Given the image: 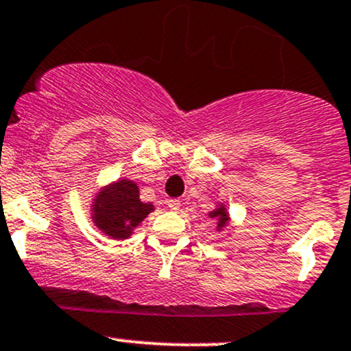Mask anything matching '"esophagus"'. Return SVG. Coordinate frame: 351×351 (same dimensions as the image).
I'll return each instance as SVG.
<instances>
[{
	"label": "esophagus",
	"instance_id": "obj_1",
	"mask_svg": "<svg viewBox=\"0 0 351 351\" xmlns=\"http://www.w3.org/2000/svg\"><path fill=\"white\" fill-rule=\"evenodd\" d=\"M180 206H182V202H180L178 198L168 199V208H169V210H171V211H178Z\"/></svg>",
	"mask_w": 351,
	"mask_h": 351
}]
</instances>
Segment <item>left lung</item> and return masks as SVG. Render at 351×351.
<instances>
[{"mask_svg": "<svg viewBox=\"0 0 351 351\" xmlns=\"http://www.w3.org/2000/svg\"><path fill=\"white\" fill-rule=\"evenodd\" d=\"M210 218H218V219H219L218 226H219V228H221V226L226 223V219H228V215H226L225 208H218L217 211H211Z\"/></svg>", "mask_w": 351, "mask_h": 351, "instance_id": "8db88e82", "label": "left lung"}]
</instances>
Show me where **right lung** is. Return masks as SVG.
Instances as JSON below:
<instances>
[{
  "label": "right lung",
  "instance_id": "add662e5",
  "mask_svg": "<svg viewBox=\"0 0 351 351\" xmlns=\"http://www.w3.org/2000/svg\"><path fill=\"white\" fill-rule=\"evenodd\" d=\"M93 210L98 228L110 237L123 240L153 211V205L140 202L136 184L130 180H121L98 195Z\"/></svg>",
  "mask_w": 351,
  "mask_h": 351
}]
</instances>
